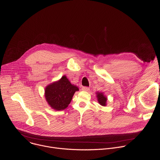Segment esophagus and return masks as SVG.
I'll list each match as a JSON object with an SVG mask.
<instances>
[{"label": "esophagus", "mask_w": 160, "mask_h": 160, "mask_svg": "<svg viewBox=\"0 0 160 160\" xmlns=\"http://www.w3.org/2000/svg\"><path fill=\"white\" fill-rule=\"evenodd\" d=\"M82 89L83 91H89L90 90L89 88H88V87H83V88H82Z\"/></svg>", "instance_id": "obj_1"}]
</instances>
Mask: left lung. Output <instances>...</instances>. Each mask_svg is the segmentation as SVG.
Returning <instances> with one entry per match:
<instances>
[{"label":"left lung","instance_id":"left-lung-1","mask_svg":"<svg viewBox=\"0 0 160 160\" xmlns=\"http://www.w3.org/2000/svg\"><path fill=\"white\" fill-rule=\"evenodd\" d=\"M97 99H98V102L100 105L102 106H106L107 97L104 96L103 93H99V92H97Z\"/></svg>","mask_w":160,"mask_h":160}]
</instances>
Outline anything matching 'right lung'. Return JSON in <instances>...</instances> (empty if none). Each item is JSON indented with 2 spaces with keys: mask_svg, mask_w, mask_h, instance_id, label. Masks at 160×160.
Segmentation results:
<instances>
[{
  "mask_svg": "<svg viewBox=\"0 0 160 160\" xmlns=\"http://www.w3.org/2000/svg\"><path fill=\"white\" fill-rule=\"evenodd\" d=\"M79 89L71 84L66 76L45 88V97L48 105L55 110H63L70 104L76 91Z\"/></svg>",
  "mask_w": 160,
  "mask_h": 160,
  "instance_id": "right-lung-1",
  "label": "right lung"
}]
</instances>
